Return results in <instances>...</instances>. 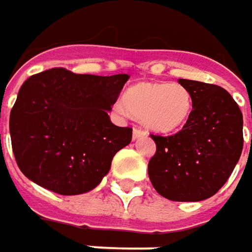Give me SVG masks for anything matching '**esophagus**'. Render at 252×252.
Returning <instances> with one entry per match:
<instances>
[{
	"label": "esophagus",
	"mask_w": 252,
	"mask_h": 252,
	"mask_svg": "<svg viewBox=\"0 0 252 252\" xmlns=\"http://www.w3.org/2000/svg\"><path fill=\"white\" fill-rule=\"evenodd\" d=\"M147 133L143 130L141 127L139 126H134L133 127V139H139V137H143V136H146Z\"/></svg>",
	"instance_id": "34e87169"
}]
</instances>
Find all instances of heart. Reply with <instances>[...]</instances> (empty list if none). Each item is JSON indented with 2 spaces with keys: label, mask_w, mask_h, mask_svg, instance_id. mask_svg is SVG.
Here are the masks:
<instances>
[{
  "label": "heart",
  "mask_w": 252,
  "mask_h": 252,
  "mask_svg": "<svg viewBox=\"0 0 252 252\" xmlns=\"http://www.w3.org/2000/svg\"><path fill=\"white\" fill-rule=\"evenodd\" d=\"M193 109V96L187 87L171 83H139L123 95L118 111L127 112L153 131L171 133L181 129Z\"/></svg>",
  "instance_id": "heart-1"
}]
</instances>
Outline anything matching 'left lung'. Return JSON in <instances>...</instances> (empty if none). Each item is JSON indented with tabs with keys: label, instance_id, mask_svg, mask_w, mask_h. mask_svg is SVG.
<instances>
[{
	"label": "left lung",
	"instance_id": "8db88e82",
	"mask_svg": "<svg viewBox=\"0 0 252 252\" xmlns=\"http://www.w3.org/2000/svg\"><path fill=\"white\" fill-rule=\"evenodd\" d=\"M193 96V109L172 136L151 134L157 150L149 177L161 196L199 202L221 188L243 151V113L224 88L179 78Z\"/></svg>",
	"mask_w": 252,
	"mask_h": 252
}]
</instances>
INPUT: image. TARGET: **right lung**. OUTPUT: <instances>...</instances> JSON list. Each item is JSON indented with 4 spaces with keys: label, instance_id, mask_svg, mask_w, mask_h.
<instances>
[{
    "label": "right lung",
    "instance_id": "obj_1",
    "mask_svg": "<svg viewBox=\"0 0 252 252\" xmlns=\"http://www.w3.org/2000/svg\"><path fill=\"white\" fill-rule=\"evenodd\" d=\"M127 80V74L65 68L29 77L9 116L12 151L25 177L60 195L95 188L131 141L130 127L115 126L108 115Z\"/></svg>",
    "mask_w": 252,
    "mask_h": 252
}]
</instances>
